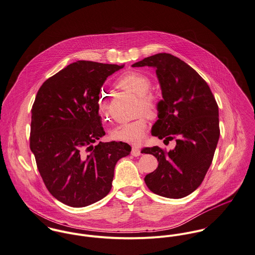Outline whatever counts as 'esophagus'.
<instances>
[{"mask_svg": "<svg viewBox=\"0 0 255 255\" xmlns=\"http://www.w3.org/2000/svg\"><path fill=\"white\" fill-rule=\"evenodd\" d=\"M132 155H134V156H139L140 154H141V150L138 148V147H133L132 148Z\"/></svg>", "mask_w": 255, "mask_h": 255, "instance_id": "34e87169", "label": "esophagus"}]
</instances>
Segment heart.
Here are the masks:
<instances>
[{
    "label": "heart",
    "mask_w": 255,
    "mask_h": 255,
    "mask_svg": "<svg viewBox=\"0 0 255 255\" xmlns=\"http://www.w3.org/2000/svg\"><path fill=\"white\" fill-rule=\"evenodd\" d=\"M115 86L118 89L130 92L139 97V112L144 111L150 117H154L157 114L158 101L155 96L150 93L152 81L147 75L136 71H128L116 79ZM98 107L101 114L106 115L108 107L107 97L102 91L98 97ZM146 130L147 118L142 114L134 121L126 122L115 127L111 130L110 135L114 140L137 145L144 139Z\"/></svg>",
    "instance_id": "b5f03b06"
}]
</instances>
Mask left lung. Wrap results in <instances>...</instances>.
<instances>
[{
  "label": "left lung",
  "mask_w": 255,
  "mask_h": 255,
  "mask_svg": "<svg viewBox=\"0 0 255 255\" xmlns=\"http://www.w3.org/2000/svg\"><path fill=\"white\" fill-rule=\"evenodd\" d=\"M145 66L155 69L162 95L152 135L176 142L169 152L157 146L142 150L158 161L145 182L159 196L182 198L199 187L212 163L220 137L218 104L202 77L179 58L158 53L132 65Z\"/></svg>",
  "instance_id": "obj_1"
}]
</instances>
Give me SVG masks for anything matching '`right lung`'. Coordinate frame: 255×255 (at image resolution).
Here are the masks:
<instances>
[{"instance_id":"obj_1","label":"right lung","mask_w":255,"mask_h":255,"mask_svg":"<svg viewBox=\"0 0 255 255\" xmlns=\"http://www.w3.org/2000/svg\"><path fill=\"white\" fill-rule=\"evenodd\" d=\"M124 65L77 61L46 80L31 109L30 150L52 195L80 208L105 197L116 162L131 152L105 135L98 97L108 76Z\"/></svg>"}]
</instances>
